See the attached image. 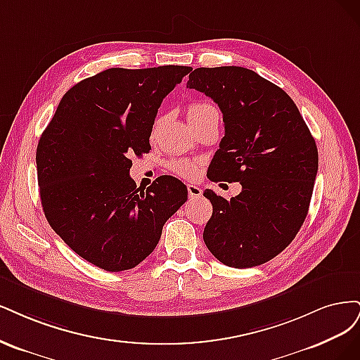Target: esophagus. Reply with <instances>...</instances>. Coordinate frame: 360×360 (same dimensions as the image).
Returning a JSON list of instances; mask_svg holds the SVG:
<instances>
[{
  "label": "esophagus",
  "mask_w": 360,
  "mask_h": 360,
  "mask_svg": "<svg viewBox=\"0 0 360 360\" xmlns=\"http://www.w3.org/2000/svg\"><path fill=\"white\" fill-rule=\"evenodd\" d=\"M187 190H188V195L191 197V199H197V197H200L203 194L202 188L197 187V185H194V184H188Z\"/></svg>",
  "instance_id": "obj_1"
}]
</instances>
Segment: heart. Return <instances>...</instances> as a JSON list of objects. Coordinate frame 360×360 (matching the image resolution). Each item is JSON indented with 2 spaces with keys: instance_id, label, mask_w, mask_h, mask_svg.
<instances>
[{
  "instance_id": "b5f03b06",
  "label": "heart",
  "mask_w": 360,
  "mask_h": 360,
  "mask_svg": "<svg viewBox=\"0 0 360 360\" xmlns=\"http://www.w3.org/2000/svg\"><path fill=\"white\" fill-rule=\"evenodd\" d=\"M215 109L212 104L210 103H205V101H197V103H191L188 106V120L190 122L197 120L199 117L206 112V110H211ZM160 125V120H157L155 122V129ZM170 169L172 172H175L176 175L184 176V178H188L193 176L194 172H195V165L193 163L191 160H185V158H179V160H173L170 163Z\"/></svg>"
}]
</instances>
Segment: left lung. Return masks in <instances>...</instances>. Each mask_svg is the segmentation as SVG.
Returning <instances> with one entry per match:
<instances>
[{
	"label": "left lung",
	"instance_id": "obj_1",
	"mask_svg": "<svg viewBox=\"0 0 360 360\" xmlns=\"http://www.w3.org/2000/svg\"><path fill=\"white\" fill-rule=\"evenodd\" d=\"M187 88L223 112L224 137L207 178L239 182L226 200L212 190L203 240L230 268H252L278 256L302 227L314 188L319 153L295 101L280 86L243 67H200Z\"/></svg>",
	"mask_w": 360,
	"mask_h": 360
}]
</instances>
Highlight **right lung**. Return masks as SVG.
Instances as JSON below:
<instances>
[{
  "label": "right lung",
  "mask_w": 360,
  "mask_h": 360,
  "mask_svg": "<svg viewBox=\"0 0 360 360\" xmlns=\"http://www.w3.org/2000/svg\"><path fill=\"white\" fill-rule=\"evenodd\" d=\"M193 70L185 65L109 68L80 80L58 104L37 146L46 219L77 256L108 272L131 269L154 251L187 187L158 176L143 190L131 155L149 153L161 101Z\"/></svg>",
  "instance_id": "add662e5"
}]
</instances>
